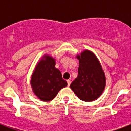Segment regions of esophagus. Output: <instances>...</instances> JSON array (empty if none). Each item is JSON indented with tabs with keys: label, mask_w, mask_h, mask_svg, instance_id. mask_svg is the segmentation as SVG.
Segmentation results:
<instances>
[{
	"label": "esophagus",
	"mask_w": 131,
	"mask_h": 131,
	"mask_svg": "<svg viewBox=\"0 0 131 131\" xmlns=\"http://www.w3.org/2000/svg\"><path fill=\"white\" fill-rule=\"evenodd\" d=\"M71 80H67L68 86H69L70 85H71Z\"/></svg>",
	"instance_id": "34e87169"
}]
</instances>
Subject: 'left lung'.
Here are the masks:
<instances>
[{"mask_svg": "<svg viewBox=\"0 0 131 131\" xmlns=\"http://www.w3.org/2000/svg\"><path fill=\"white\" fill-rule=\"evenodd\" d=\"M76 57L79 60L78 75L70 87L80 99L94 101L101 95L105 87L103 70L94 53L88 49Z\"/></svg>", "mask_w": 131, "mask_h": 131, "instance_id": "left-lung-1", "label": "left lung"}]
</instances>
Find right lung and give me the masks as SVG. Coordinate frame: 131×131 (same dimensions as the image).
Wrapping results in <instances>:
<instances>
[{
  "instance_id": "1",
  "label": "right lung",
  "mask_w": 131,
  "mask_h": 131,
  "mask_svg": "<svg viewBox=\"0 0 131 131\" xmlns=\"http://www.w3.org/2000/svg\"><path fill=\"white\" fill-rule=\"evenodd\" d=\"M55 64L53 58L45 55L36 65L32 75L30 84L34 94L43 101L53 99L62 88L67 86Z\"/></svg>"
}]
</instances>
